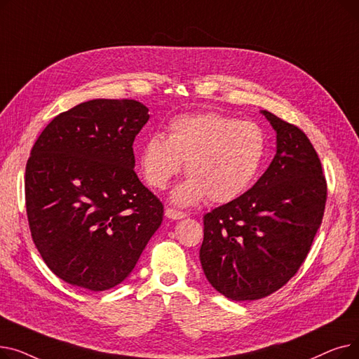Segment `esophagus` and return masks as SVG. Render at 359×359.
<instances>
[{"label":"esophagus","instance_id":"obj_1","mask_svg":"<svg viewBox=\"0 0 359 359\" xmlns=\"http://www.w3.org/2000/svg\"><path fill=\"white\" fill-rule=\"evenodd\" d=\"M165 217L170 218V219H182V218H186V212H182V211H177V210H173V208H165Z\"/></svg>","mask_w":359,"mask_h":359}]
</instances>
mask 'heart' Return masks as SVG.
I'll return each instance as SVG.
<instances>
[{
    "label": "heart",
    "mask_w": 359,
    "mask_h": 359,
    "mask_svg": "<svg viewBox=\"0 0 359 359\" xmlns=\"http://www.w3.org/2000/svg\"><path fill=\"white\" fill-rule=\"evenodd\" d=\"M266 145L265 130L257 123L205 111L172 119L167 138L151 135L140 160L145 180L157 189H164L186 161L189 179L175 189L176 203L192 205L205 196L225 203L241 196L256 180Z\"/></svg>",
    "instance_id": "heart-1"
}]
</instances>
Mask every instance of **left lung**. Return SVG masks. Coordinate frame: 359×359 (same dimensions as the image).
Masks as SVG:
<instances>
[{
	"label": "left lung",
	"instance_id": "8db88e82",
	"mask_svg": "<svg viewBox=\"0 0 359 359\" xmlns=\"http://www.w3.org/2000/svg\"><path fill=\"white\" fill-rule=\"evenodd\" d=\"M262 113L276 132L272 163L252 189L203 217V273L234 301L265 298L297 273L327 198L322 163L307 135L268 110Z\"/></svg>",
	"mask_w": 359,
	"mask_h": 359
}]
</instances>
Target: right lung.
Wrapping results in <instances>:
<instances>
[{
  "label": "right lung",
  "mask_w": 359,
  "mask_h": 359,
  "mask_svg": "<svg viewBox=\"0 0 359 359\" xmlns=\"http://www.w3.org/2000/svg\"><path fill=\"white\" fill-rule=\"evenodd\" d=\"M148 119L137 100H90L55 116L32 148V238L48 268L74 287L121 284L161 225L163 203L134 170L132 145Z\"/></svg>",
  "instance_id": "obj_1"
}]
</instances>
